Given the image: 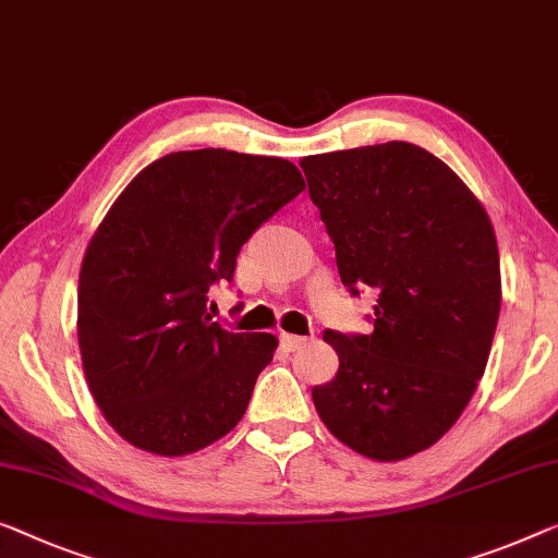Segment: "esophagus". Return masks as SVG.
Returning <instances> with one entry per match:
<instances>
[{
  "label": "esophagus",
  "instance_id": "obj_1",
  "mask_svg": "<svg viewBox=\"0 0 558 558\" xmlns=\"http://www.w3.org/2000/svg\"><path fill=\"white\" fill-rule=\"evenodd\" d=\"M280 343L288 348V351H298V348L307 343V338L303 336H293V332H282L280 336Z\"/></svg>",
  "mask_w": 558,
  "mask_h": 558
}]
</instances>
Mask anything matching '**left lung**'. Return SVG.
Masks as SVG:
<instances>
[{
  "label": "left lung",
  "mask_w": 558,
  "mask_h": 558,
  "mask_svg": "<svg viewBox=\"0 0 558 558\" xmlns=\"http://www.w3.org/2000/svg\"><path fill=\"white\" fill-rule=\"evenodd\" d=\"M307 193L351 295L373 288V332L326 330L338 373L320 421L376 461L426 451L484 376L501 311L492 220L446 162L411 143L303 157Z\"/></svg>",
  "instance_id": "8db88e82"
}]
</instances>
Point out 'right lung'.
<instances>
[{"label": "right lung", "instance_id": "obj_1", "mask_svg": "<svg viewBox=\"0 0 558 558\" xmlns=\"http://www.w3.org/2000/svg\"><path fill=\"white\" fill-rule=\"evenodd\" d=\"M305 180L282 157L187 149L155 160L114 199L80 272L85 378L107 423L157 456L230 434L272 361L270 332H232L207 293Z\"/></svg>", "mask_w": 558, "mask_h": 558}]
</instances>
